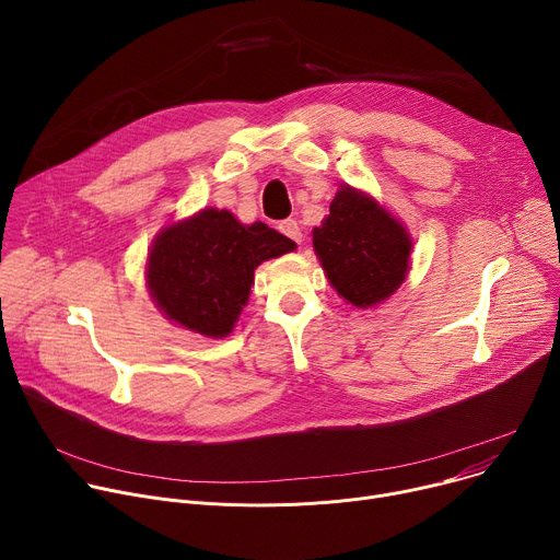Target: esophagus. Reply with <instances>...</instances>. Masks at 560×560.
I'll list each match as a JSON object with an SVG mask.
<instances>
[{
    "label": "esophagus",
    "mask_w": 560,
    "mask_h": 560,
    "mask_svg": "<svg viewBox=\"0 0 560 560\" xmlns=\"http://www.w3.org/2000/svg\"><path fill=\"white\" fill-rule=\"evenodd\" d=\"M279 230L288 236V238H292L294 244H301V228H299V223L294 221V219H285V221H281L279 223Z\"/></svg>",
    "instance_id": "esophagus-1"
}]
</instances>
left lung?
Instances as JSON below:
<instances>
[{
    "label": "left lung",
    "instance_id": "obj_1",
    "mask_svg": "<svg viewBox=\"0 0 560 560\" xmlns=\"http://www.w3.org/2000/svg\"><path fill=\"white\" fill-rule=\"evenodd\" d=\"M312 246L332 288L357 307L392 296L410 270L406 225L350 186L339 188L330 214L312 230Z\"/></svg>",
    "mask_w": 560,
    "mask_h": 560
}]
</instances>
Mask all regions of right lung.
Returning a JSON list of instances; mask_svg holds the SVG:
<instances>
[{"label":"right lung","mask_w":560,"mask_h":560,"mask_svg":"<svg viewBox=\"0 0 560 560\" xmlns=\"http://www.w3.org/2000/svg\"><path fill=\"white\" fill-rule=\"evenodd\" d=\"M294 248L292 238L261 221L244 225L228 210L203 208L154 236L145 283L171 322L223 339L248 303L257 266Z\"/></svg>","instance_id":"1"}]
</instances>
